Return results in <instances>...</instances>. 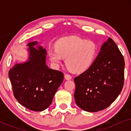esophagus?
<instances>
[{
  "label": "esophagus",
  "mask_w": 131,
  "mask_h": 131,
  "mask_svg": "<svg viewBox=\"0 0 131 131\" xmlns=\"http://www.w3.org/2000/svg\"><path fill=\"white\" fill-rule=\"evenodd\" d=\"M64 78H65V79L66 80H70L71 79V76L70 74H66L65 75H64Z\"/></svg>",
  "instance_id": "esophagus-1"
}]
</instances>
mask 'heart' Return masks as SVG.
<instances>
[{
	"instance_id": "b5f03b06",
	"label": "heart",
	"mask_w": 131,
	"mask_h": 131,
	"mask_svg": "<svg viewBox=\"0 0 131 131\" xmlns=\"http://www.w3.org/2000/svg\"><path fill=\"white\" fill-rule=\"evenodd\" d=\"M98 52L96 43L91 40L71 36L61 39L55 44V48L50 49V60L59 65L65 58L66 65L70 70L83 72L92 66Z\"/></svg>"
}]
</instances>
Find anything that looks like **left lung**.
<instances>
[{"mask_svg":"<svg viewBox=\"0 0 131 131\" xmlns=\"http://www.w3.org/2000/svg\"><path fill=\"white\" fill-rule=\"evenodd\" d=\"M125 61L116 43L109 37L92 66L74 78L76 104L96 112L110 106L122 90Z\"/></svg>","mask_w":131,"mask_h":131,"instance_id":"left-lung-1","label":"left lung"}]
</instances>
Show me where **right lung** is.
<instances>
[{
  "mask_svg": "<svg viewBox=\"0 0 131 131\" xmlns=\"http://www.w3.org/2000/svg\"><path fill=\"white\" fill-rule=\"evenodd\" d=\"M37 42L28 43V61L15 64L9 71L14 95L19 104L30 110L41 112L52 103L58 87L63 81L61 71L48 68L46 50L34 47Z\"/></svg>",
  "mask_w": 131,
  "mask_h": 131,
  "instance_id": "1",
  "label": "right lung"
}]
</instances>
